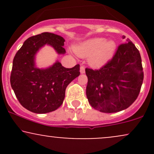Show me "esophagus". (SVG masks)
Wrapping results in <instances>:
<instances>
[{"label":"esophagus","instance_id":"1","mask_svg":"<svg viewBox=\"0 0 154 154\" xmlns=\"http://www.w3.org/2000/svg\"><path fill=\"white\" fill-rule=\"evenodd\" d=\"M85 72V67L84 66H80V72L81 74H84Z\"/></svg>","mask_w":154,"mask_h":154}]
</instances>
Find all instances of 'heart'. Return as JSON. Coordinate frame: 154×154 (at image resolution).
<instances>
[{
	"label": "heart",
	"instance_id": "obj_1",
	"mask_svg": "<svg viewBox=\"0 0 154 154\" xmlns=\"http://www.w3.org/2000/svg\"><path fill=\"white\" fill-rule=\"evenodd\" d=\"M114 41L106 42V39L96 38L88 40L75 48L77 54L81 57L92 56L90 63L93 67H100L110 60L116 51Z\"/></svg>",
	"mask_w": 154,
	"mask_h": 154
}]
</instances>
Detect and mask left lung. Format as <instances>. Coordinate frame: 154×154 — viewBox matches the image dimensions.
<instances>
[{"mask_svg": "<svg viewBox=\"0 0 154 154\" xmlns=\"http://www.w3.org/2000/svg\"><path fill=\"white\" fill-rule=\"evenodd\" d=\"M85 73L88 102L103 113L128 109L137 99L143 81L140 54L129 39L104 66L95 70L86 68Z\"/></svg>", "mask_w": 154, "mask_h": 154, "instance_id": "left-lung-1", "label": "left lung"}]
</instances>
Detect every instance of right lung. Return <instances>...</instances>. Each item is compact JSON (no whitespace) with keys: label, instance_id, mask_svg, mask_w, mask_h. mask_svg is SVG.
I'll return each mask as SVG.
<instances>
[{"label":"right lung","instance_id":"obj_1","mask_svg":"<svg viewBox=\"0 0 154 154\" xmlns=\"http://www.w3.org/2000/svg\"><path fill=\"white\" fill-rule=\"evenodd\" d=\"M64 41L62 37L50 32L32 36L14 58L11 85L21 105L32 112L45 114L56 110L63 103L67 85L80 74L79 64L69 69L56 61L44 69L35 66V56L40 48L47 44L63 54Z\"/></svg>","mask_w":154,"mask_h":154}]
</instances>
